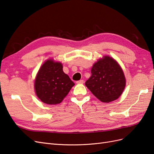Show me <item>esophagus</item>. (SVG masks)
Segmentation results:
<instances>
[{"label": "esophagus", "mask_w": 154, "mask_h": 154, "mask_svg": "<svg viewBox=\"0 0 154 154\" xmlns=\"http://www.w3.org/2000/svg\"><path fill=\"white\" fill-rule=\"evenodd\" d=\"M76 83H84V81H83V80H80L79 81H77Z\"/></svg>", "instance_id": "1"}]
</instances>
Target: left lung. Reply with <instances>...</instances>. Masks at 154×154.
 I'll return each instance as SVG.
<instances>
[{"instance_id": "1", "label": "left lung", "mask_w": 154, "mask_h": 154, "mask_svg": "<svg viewBox=\"0 0 154 154\" xmlns=\"http://www.w3.org/2000/svg\"><path fill=\"white\" fill-rule=\"evenodd\" d=\"M125 83L119 65L112 58L105 56L93 65L91 76L86 81L85 85L97 99L109 103L122 94Z\"/></svg>"}]
</instances>
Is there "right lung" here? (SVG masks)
I'll use <instances>...</instances> for the list:
<instances>
[{"label": "right lung", "instance_id": "right-lung-1", "mask_svg": "<svg viewBox=\"0 0 154 154\" xmlns=\"http://www.w3.org/2000/svg\"><path fill=\"white\" fill-rule=\"evenodd\" d=\"M74 82L63 71L61 63L48 60L42 66L35 81L36 94L38 98L48 105L61 103Z\"/></svg>", "mask_w": 154, "mask_h": 154}]
</instances>
